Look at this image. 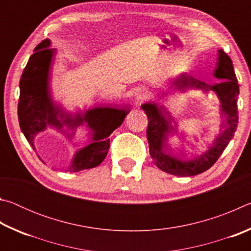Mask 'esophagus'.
<instances>
[{
    "label": "esophagus",
    "instance_id": "obj_1",
    "mask_svg": "<svg viewBox=\"0 0 251 251\" xmlns=\"http://www.w3.org/2000/svg\"><path fill=\"white\" fill-rule=\"evenodd\" d=\"M136 100L138 101V103H143V101L147 100L150 99V93L146 90H139L137 93H136Z\"/></svg>",
    "mask_w": 251,
    "mask_h": 251
}]
</instances>
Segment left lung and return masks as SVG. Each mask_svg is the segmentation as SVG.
<instances>
[{
	"label": "left lung",
	"instance_id": "left-lung-1",
	"mask_svg": "<svg viewBox=\"0 0 251 251\" xmlns=\"http://www.w3.org/2000/svg\"><path fill=\"white\" fill-rule=\"evenodd\" d=\"M218 63L214 72L216 78L222 79L220 83L208 85L192 76L180 75L174 85L178 90H202L216 93L220 100V110L224 117L222 130L218 134L210 147L201 155L190 159H185L177 154H173L167 147L169 136L177 131V125L173 117L165 108L154 103L142 105L148 117L147 139L150 145V154L154 163L160 171L171 175L188 177L201 174L209 169L223 154L225 148L233 137L238 125L237 100L239 95V85L233 71L232 61L223 50H218Z\"/></svg>",
	"mask_w": 251,
	"mask_h": 251
}]
</instances>
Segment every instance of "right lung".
Wrapping results in <instances>:
<instances>
[{
    "label": "right lung",
    "mask_w": 251,
    "mask_h": 251,
    "mask_svg": "<svg viewBox=\"0 0 251 251\" xmlns=\"http://www.w3.org/2000/svg\"><path fill=\"white\" fill-rule=\"evenodd\" d=\"M50 46L49 39L36 46L21 76L18 106L21 130L35 151L34 138L48 127H54L71 138L78 126L86 125L90 128L91 142L75 152L66 172L94 168L105 159L109 150V135L122 125L129 109L94 107L70 114L55 104L50 95V75L56 50Z\"/></svg>",
    "instance_id": "1"
}]
</instances>
